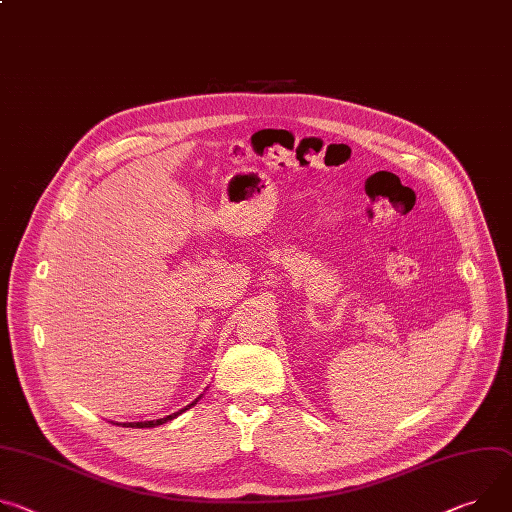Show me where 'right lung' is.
Returning <instances> with one entry per match:
<instances>
[{"instance_id":"right-lung-1","label":"right lung","mask_w":512,"mask_h":512,"mask_svg":"<svg viewBox=\"0 0 512 512\" xmlns=\"http://www.w3.org/2000/svg\"><path fill=\"white\" fill-rule=\"evenodd\" d=\"M198 400H194L190 406H185V408H181L179 412H173V414H169V416H165V418H157V421H145V423H124V427H132V429H151V427H159V425H163V423H167V421H171V418H175L177 414H181L183 410H188V408H192L194 404H196Z\"/></svg>"}]
</instances>
